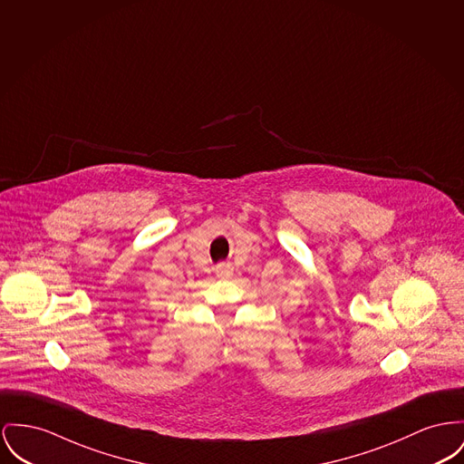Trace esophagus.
Returning a JSON list of instances; mask_svg holds the SVG:
<instances>
[{"label":"esophagus","instance_id":"esophagus-1","mask_svg":"<svg viewBox=\"0 0 464 464\" xmlns=\"http://www.w3.org/2000/svg\"><path fill=\"white\" fill-rule=\"evenodd\" d=\"M215 273H217L218 278H230L232 273H234V269H232L230 264H219V266H217Z\"/></svg>","mask_w":464,"mask_h":464}]
</instances>
